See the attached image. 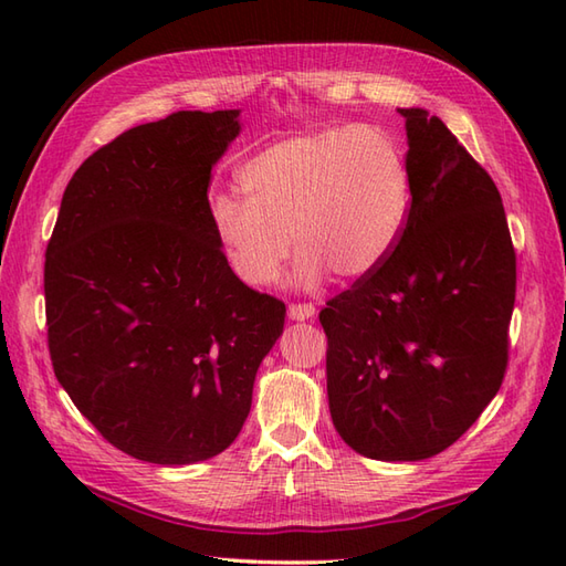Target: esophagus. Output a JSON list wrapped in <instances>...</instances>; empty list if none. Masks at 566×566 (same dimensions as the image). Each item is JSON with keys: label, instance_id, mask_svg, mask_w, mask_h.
<instances>
[{"label": "esophagus", "instance_id": "34e87169", "mask_svg": "<svg viewBox=\"0 0 566 566\" xmlns=\"http://www.w3.org/2000/svg\"><path fill=\"white\" fill-rule=\"evenodd\" d=\"M314 314H316L314 304H290L292 321H308V318H314Z\"/></svg>", "mask_w": 566, "mask_h": 566}]
</instances>
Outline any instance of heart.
I'll list each match as a JSON object with an SVG mask.
<instances>
[{
    "label": "heart",
    "instance_id": "obj_1",
    "mask_svg": "<svg viewBox=\"0 0 566 566\" xmlns=\"http://www.w3.org/2000/svg\"><path fill=\"white\" fill-rule=\"evenodd\" d=\"M238 191H211L209 221L233 272L270 284L302 252L294 282L365 280L394 252L411 211V170L387 130L335 126L282 138L240 167ZM293 238L290 239L289 235Z\"/></svg>",
    "mask_w": 566,
    "mask_h": 566
}]
</instances>
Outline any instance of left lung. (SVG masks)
<instances>
[{"mask_svg":"<svg viewBox=\"0 0 566 566\" xmlns=\"http://www.w3.org/2000/svg\"><path fill=\"white\" fill-rule=\"evenodd\" d=\"M399 112L411 170L401 240L318 321L335 430L371 460L416 462L460 440L501 389L515 250L484 167L438 116Z\"/></svg>","mask_w":566,"mask_h":566,"instance_id":"left-lung-1","label":"left lung"}]
</instances>
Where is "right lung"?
Returning <instances> with one entry per match:
<instances>
[{
    "label": "right lung",
    "instance_id": "add662e5",
    "mask_svg": "<svg viewBox=\"0 0 566 566\" xmlns=\"http://www.w3.org/2000/svg\"><path fill=\"white\" fill-rule=\"evenodd\" d=\"M238 109L126 130L65 187L45 250L48 350L114 448L195 464L231 444L286 306L240 282L209 221L211 167Z\"/></svg>",
    "mask_w": 566,
    "mask_h": 566
}]
</instances>
